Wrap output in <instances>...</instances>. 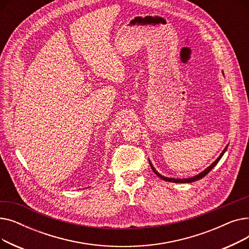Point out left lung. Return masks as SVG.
Here are the masks:
<instances>
[{
    "label": "left lung",
    "mask_w": 249,
    "mask_h": 249,
    "mask_svg": "<svg viewBox=\"0 0 249 249\" xmlns=\"http://www.w3.org/2000/svg\"><path fill=\"white\" fill-rule=\"evenodd\" d=\"M227 147H228V146H226V147L224 148V150L222 151V153L219 155V158H218L210 166H208V167L205 169V171H203L202 173H200V174L197 175V176H195V177H193V178H166V177H163V176H161L159 172H156V169L154 168V166L152 165V163L150 162V160H149V164H150V166H151V168H152L153 173H154L156 176H158V177H160L161 179L165 180V181H171V182H193V181H196V180H199V179L203 178L206 175H208L209 173H210L211 169L219 162V160H221L222 156H223V154H224L225 151L227 150Z\"/></svg>",
    "instance_id": "obj_1"
}]
</instances>
